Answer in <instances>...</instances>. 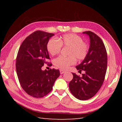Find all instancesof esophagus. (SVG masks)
<instances>
[{
  "label": "esophagus",
  "mask_w": 122,
  "mask_h": 122,
  "mask_svg": "<svg viewBox=\"0 0 122 122\" xmlns=\"http://www.w3.org/2000/svg\"><path fill=\"white\" fill-rule=\"evenodd\" d=\"M60 73H61V74H64L66 71H64V70H60Z\"/></svg>",
  "instance_id": "obj_1"
}]
</instances>
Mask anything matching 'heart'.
<instances>
[{
  "label": "heart",
  "mask_w": 122,
  "mask_h": 122,
  "mask_svg": "<svg viewBox=\"0 0 122 122\" xmlns=\"http://www.w3.org/2000/svg\"><path fill=\"white\" fill-rule=\"evenodd\" d=\"M61 47H68L67 57L58 56L54 59L53 64L58 68L67 69L69 66L76 63V58L82 61L86 58L89 51L88 44L83 41L78 35L68 34L57 38L49 40L47 44V50L51 55H55L60 53Z\"/></svg>",
  "instance_id": "obj_1"
}]
</instances>
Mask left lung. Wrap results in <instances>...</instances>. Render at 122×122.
Here are the masks:
<instances>
[{
  "label": "left lung",
  "mask_w": 122,
  "mask_h": 122,
  "mask_svg": "<svg viewBox=\"0 0 122 122\" xmlns=\"http://www.w3.org/2000/svg\"><path fill=\"white\" fill-rule=\"evenodd\" d=\"M89 36L90 47L86 58L76 69L85 71L82 77L72 73L73 78L70 82L69 89L72 95L80 100L91 99L100 89L105 79L107 55L101 38L91 31L83 32Z\"/></svg>",
  "instance_id": "left-lung-1"
}]
</instances>
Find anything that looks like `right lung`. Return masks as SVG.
Returning a JSON list of instances; mask_svg holds the SVG:
<instances>
[{"instance_id":"right-lung-1","label":"right lung","mask_w":122,"mask_h":122,"mask_svg":"<svg viewBox=\"0 0 122 122\" xmlns=\"http://www.w3.org/2000/svg\"><path fill=\"white\" fill-rule=\"evenodd\" d=\"M54 35L41 30L32 33L23 41L16 57V72L20 84L28 95L36 98L45 96L52 90L60 75L58 70L43 71L41 68L50 60L47 44Z\"/></svg>"}]
</instances>
